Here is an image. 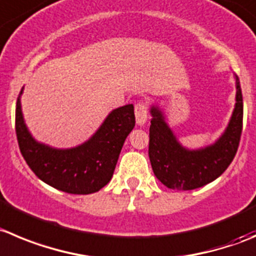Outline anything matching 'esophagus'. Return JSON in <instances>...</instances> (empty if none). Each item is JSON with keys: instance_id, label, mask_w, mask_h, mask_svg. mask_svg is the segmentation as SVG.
I'll list each match as a JSON object with an SVG mask.
<instances>
[{"instance_id": "34e87169", "label": "esophagus", "mask_w": 256, "mask_h": 256, "mask_svg": "<svg viewBox=\"0 0 256 256\" xmlns=\"http://www.w3.org/2000/svg\"><path fill=\"white\" fill-rule=\"evenodd\" d=\"M136 120H137L138 126H143L147 122L148 114H147V104L146 103H137L136 104Z\"/></svg>"}]
</instances>
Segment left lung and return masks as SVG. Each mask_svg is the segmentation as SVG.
Here are the masks:
<instances>
[{
	"mask_svg": "<svg viewBox=\"0 0 256 256\" xmlns=\"http://www.w3.org/2000/svg\"><path fill=\"white\" fill-rule=\"evenodd\" d=\"M235 79V106L225 130L211 144L200 148L184 147L174 134L167 116L158 104H152L150 126V164L154 176L168 188H198L225 172L239 147L242 130V94L238 75Z\"/></svg>",
	"mask_w": 256,
	"mask_h": 256,
	"instance_id": "1",
	"label": "left lung"
}]
</instances>
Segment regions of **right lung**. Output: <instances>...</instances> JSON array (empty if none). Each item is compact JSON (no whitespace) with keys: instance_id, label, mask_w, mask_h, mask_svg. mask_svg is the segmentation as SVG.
<instances>
[{"instance_id":"right-lung-1","label":"right lung","mask_w":256,"mask_h":256,"mask_svg":"<svg viewBox=\"0 0 256 256\" xmlns=\"http://www.w3.org/2000/svg\"><path fill=\"white\" fill-rule=\"evenodd\" d=\"M16 104V136L20 150L34 174L54 188L89 194L103 188L113 177L122 147L136 126L133 104L113 109L96 133L75 147L56 148L38 142L25 123L21 96Z\"/></svg>"}]
</instances>
